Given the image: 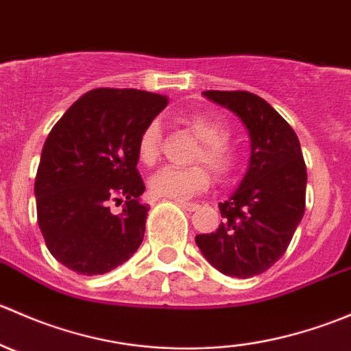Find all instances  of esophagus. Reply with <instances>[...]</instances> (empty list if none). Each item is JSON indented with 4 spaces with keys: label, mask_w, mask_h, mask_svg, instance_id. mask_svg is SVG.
<instances>
[{
    "label": "esophagus",
    "mask_w": 351,
    "mask_h": 351,
    "mask_svg": "<svg viewBox=\"0 0 351 351\" xmlns=\"http://www.w3.org/2000/svg\"><path fill=\"white\" fill-rule=\"evenodd\" d=\"M178 205L189 212H195L198 210V207H200V205L195 204V202H183V200H178Z\"/></svg>",
    "instance_id": "1"
}]
</instances>
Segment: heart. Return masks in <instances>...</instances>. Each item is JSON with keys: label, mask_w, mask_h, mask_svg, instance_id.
<instances>
[{"label": "heart", "mask_w": 351, "mask_h": 351, "mask_svg": "<svg viewBox=\"0 0 351 351\" xmlns=\"http://www.w3.org/2000/svg\"><path fill=\"white\" fill-rule=\"evenodd\" d=\"M193 136L200 141L193 161L205 162L219 178H226L236 169L238 156L232 149L229 139V127L222 119L207 113H192L185 117ZM161 151V127L158 122H149L141 132L137 141V158L143 165L153 166ZM210 183V175L204 166L192 168H173L166 166L156 171L149 178V192L156 197L186 200V198L204 192Z\"/></svg>", "instance_id": "heart-1"}]
</instances>
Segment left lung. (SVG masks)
<instances>
[{"label":"left lung","instance_id":"obj_1","mask_svg":"<svg viewBox=\"0 0 351 351\" xmlns=\"http://www.w3.org/2000/svg\"><path fill=\"white\" fill-rule=\"evenodd\" d=\"M250 132L251 158L241 185L219 204L222 222L197 246L221 274L250 278L282 258L306 210L307 171L297 134L268 101L250 91H204Z\"/></svg>","mask_w":351,"mask_h":351}]
</instances>
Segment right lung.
Listing matches in <instances>:
<instances>
[{"mask_svg":"<svg viewBox=\"0 0 351 351\" xmlns=\"http://www.w3.org/2000/svg\"><path fill=\"white\" fill-rule=\"evenodd\" d=\"M168 105L143 90L98 88L52 127L35 176L37 221L52 256L80 275L125 263L146 231L141 132ZM121 205V210L114 207Z\"/></svg>","mask_w":351,"mask_h":351,"instance_id":"add662e5","label":"right lung"}]
</instances>
